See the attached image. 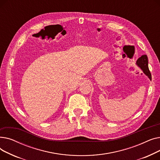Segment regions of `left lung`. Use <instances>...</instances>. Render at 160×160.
<instances>
[{
	"mask_svg": "<svg viewBox=\"0 0 160 160\" xmlns=\"http://www.w3.org/2000/svg\"><path fill=\"white\" fill-rule=\"evenodd\" d=\"M136 64L140 67L141 70L147 76V77L151 79V73L149 71L148 66V58L147 55H142L136 62Z\"/></svg>",
	"mask_w": 160,
	"mask_h": 160,
	"instance_id": "left-lung-1",
	"label": "left lung"
}]
</instances>
